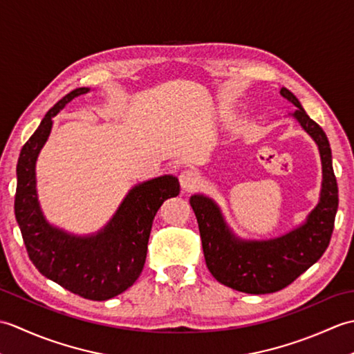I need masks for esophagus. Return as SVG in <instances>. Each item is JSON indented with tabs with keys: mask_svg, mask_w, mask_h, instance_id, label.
I'll return each mask as SVG.
<instances>
[{
	"mask_svg": "<svg viewBox=\"0 0 354 354\" xmlns=\"http://www.w3.org/2000/svg\"><path fill=\"white\" fill-rule=\"evenodd\" d=\"M199 181H201L199 175L193 170H184L181 175H179V183H181L183 190H185V192L193 190L194 187L199 184Z\"/></svg>",
	"mask_w": 354,
	"mask_h": 354,
	"instance_id": "esophagus-1",
	"label": "esophagus"
}]
</instances>
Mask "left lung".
<instances>
[{
  "instance_id": "obj_1",
  "label": "left lung",
  "mask_w": 354,
  "mask_h": 354,
  "mask_svg": "<svg viewBox=\"0 0 354 354\" xmlns=\"http://www.w3.org/2000/svg\"><path fill=\"white\" fill-rule=\"evenodd\" d=\"M280 94L297 106L292 117L317 142L322 164V187L318 205L303 225L269 240H242L225 222L219 205L204 194H193L207 268L217 281L239 292L261 295L284 289L306 272L326 252L337 212V184L326 132L306 114L288 88Z\"/></svg>"
}]
</instances>
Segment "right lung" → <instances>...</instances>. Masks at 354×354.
I'll list each match as a JSON object with an SVG mask.
<instances>
[{
  "label": "right lung",
  "instance_id": "right-lung-1",
  "mask_svg": "<svg viewBox=\"0 0 354 354\" xmlns=\"http://www.w3.org/2000/svg\"><path fill=\"white\" fill-rule=\"evenodd\" d=\"M89 88H76L53 106L21 149L15 216L28 257L39 272L76 295L104 301L129 289L145 268L150 230L162 202L179 194L178 178L164 175L135 185L106 227L74 236L44 217L36 193V160L51 132L53 117Z\"/></svg>",
  "mask_w": 354,
  "mask_h": 354
}]
</instances>
